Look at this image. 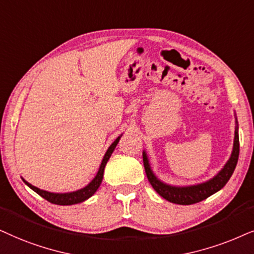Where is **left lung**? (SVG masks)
Listing matches in <instances>:
<instances>
[{
  "label": "left lung",
  "mask_w": 254,
  "mask_h": 254,
  "mask_svg": "<svg viewBox=\"0 0 254 254\" xmlns=\"http://www.w3.org/2000/svg\"><path fill=\"white\" fill-rule=\"evenodd\" d=\"M239 157V136H238V122L236 118V130H235V139H233V148L230 155L229 160L226 161L224 167L215 175L214 178H211L210 180L202 182V184L197 185H191V186H172L167 185L165 182L155 177V174L152 171L150 160L146 152L143 151V161H144V167L145 172H146L147 179L150 181L152 187L154 188V190L158 192L161 197H164L165 200L175 204H182V205H189L197 203L205 200V198L211 196L215 192L224 187L226 182L230 180L231 175L235 171L236 166H237V161Z\"/></svg>",
  "instance_id": "1"
}]
</instances>
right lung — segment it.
Wrapping results in <instances>:
<instances>
[{
  "instance_id": "right-lung-1",
  "label": "right lung",
  "mask_w": 254,
  "mask_h": 254,
  "mask_svg": "<svg viewBox=\"0 0 254 254\" xmlns=\"http://www.w3.org/2000/svg\"><path fill=\"white\" fill-rule=\"evenodd\" d=\"M121 137H122V134L120 137H117L116 139H115L114 143L111 144L109 148L107 150L106 154H104V157L102 159V162H101V165H100L99 172L96 173L95 178H94L93 180L86 186V187L81 188V189H79V190L70 191V192H51V191L43 190V189H39V188L35 187V186L29 184L28 181H25L23 178H22V180L24 181V184L28 186V187L31 188L33 191H36L37 194L42 196L43 198H45V200H47L53 204L72 205V204L81 203V202L88 200L90 196H93L94 194H95V191L97 190V189H99L101 182H102V179H103L104 167H106L108 160H109L111 154H113L115 147L117 146V144H118V141H120Z\"/></svg>"
}]
</instances>
